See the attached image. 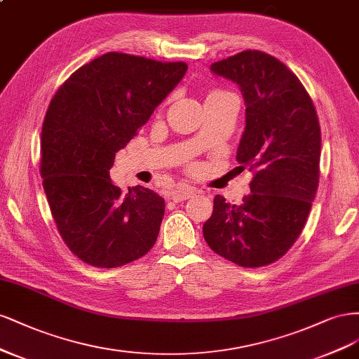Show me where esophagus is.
<instances>
[{"instance_id":"obj_1","label":"esophagus","mask_w":359,"mask_h":359,"mask_svg":"<svg viewBox=\"0 0 359 359\" xmlns=\"http://www.w3.org/2000/svg\"><path fill=\"white\" fill-rule=\"evenodd\" d=\"M195 189L194 188H189V187H179L176 188L175 191L171 192V200L176 201V203H180V201H184L191 198V196L194 195Z\"/></svg>"}]
</instances>
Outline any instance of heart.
I'll return each instance as SVG.
<instances>
[{"label":"heart","mask_w":359,"mask_h":359,"mask_svg":"<svg viewBox=\"0 0 359 359\" xmlns=\"http://www.w3.org/2000/svg\"><path fill=\"white\" fill-rule=\"evenodd\" d=\"M215 92H217V90H215Z\"/></svg>","instance_id":"heart-1"}]
</instances>
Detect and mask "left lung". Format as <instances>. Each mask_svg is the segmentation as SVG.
Instances as JSON below:
<instances>
[{"label":"left lung","instance_id":"1","mask_svg":"<svg viewBox=\"0 0 359 359\" xmlns=\"http://www.w3.org/2000/svg\"><path fill=\"white\" fill-rule=\"evenodd\" d=\"M210 70L241 89L246 126L236 158L241 168L253 171V179L240 205L215 196L204 240L241 267H264L292 248L315 200L320 159L316 109L299 79L265 52H240Z\"/></svg>","mask_w":359,"mask_h":359}]
</instances>
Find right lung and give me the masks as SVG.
Returning a JSON list of instances; mask_svg holds the SVG:
<instances>
[{"label": "right lung", "mask_w": 359, "mask_h": 359, "mask_svg": "<svg viewBox=\"0 0 359 359\" xmlns=\"http://www.w3.org/2000/svg\"><path fill=\"white\" fill-rule=\"evenodd\" d=\"M187 70L184 62L109 52L80 67L52 98L40 175L57 231L83 262L114 269L154 248L164 198L143 187L122 195L110 168Z\"/></svg>", "instance_id": "add662e5"}]
</instances>
